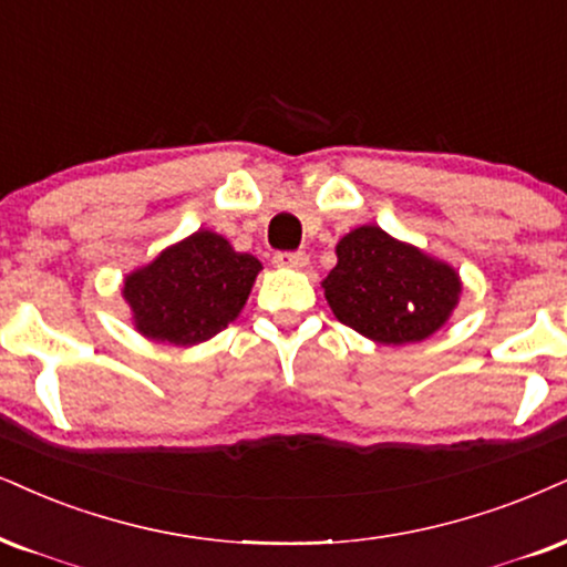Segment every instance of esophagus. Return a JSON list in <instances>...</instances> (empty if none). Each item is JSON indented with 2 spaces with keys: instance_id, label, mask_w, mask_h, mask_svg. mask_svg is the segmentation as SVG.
Segmentation results:
<instances>
[{
  "instance_id": "esophagus-1",
  "label": "esophagus",
  "mask_w": 567,
  "mask_h": 567,
  "mask_svg": "<svg viewBox=\"0 0 567 567\" xmlns=\"http://www.w3.org/2000/svg\"><path fill=\"white\" fill-rule=\"evenodd\" d=\"M272 262H276L278 268H295V270H305L307 265H310V257H307L305 251H278V255L272 257Z\"/></svg>"
}]
</instances>
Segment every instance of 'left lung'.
Wrapping results in <instances>:
<instances>
[{"label":"left lung","mask_w":567,"mask_h":567,"mask_svg":"<svg viewBox=\"0 0 567 567\" xmlns=\"http://www.w3.org/2000/svg\"><path fill=\"white\" fill-rule=\"evenodd\" d=\"M320 286L339 323L386 347L433 337L463 295V278L450 262L373 223L341 236L337 268Z\"/></svg>","instance_id":"1"}]
</instances>
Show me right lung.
<instances>
[{"mask_svg": "<svg viewBox=\"0 0 567 567\" xmlns=\"http://www.w3.org/2000/svg\"><path fill=\"white\" fill-rule=\"evenodd\" d=\"M262 262L209 228L165 247L123 278L121 295L144 339L194 347L239 318Z\"/></svg>", "mask_w": 567, "mask_h": 567, "instance_id": "1", "label": "right lung"}]
</instances>
